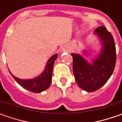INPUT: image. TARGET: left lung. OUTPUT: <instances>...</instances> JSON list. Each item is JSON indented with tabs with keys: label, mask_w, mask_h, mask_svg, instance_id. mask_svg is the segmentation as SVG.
<instances>
[{
	"label": "left lung",
	"mask_w": 122,
	"mask_h": 122,
	"mask_svg": "<svg viewBox=\"0 0 122 122\" xmlns=\"http://www.w3.org/2000/svg\"><path fill=\"white\" fill-rule=\"evenodd\" d=\"M94 33L99 38L102 47L101 52L92 63L80 54H71L75 81L79 87L88 92L100 89L108 81L116 62V49L111 34L103 26L98 27ZM83 54L86 55L85 50Z\"/></svg>",
	"instance_id": "1"
}]
</instances>
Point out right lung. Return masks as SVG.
<instances>
[{
	"mask_svg": "<svg viewBox=\"0 0 122 122\" xmlns=\"http://www.w3.org/2000/svg\"><path fill=\"white\" fill-rule=\"evenodd\" d=\"M58 58V54H54L48 60L45 70L41 73L37 77L29 79H21L20 78L15 77L9 71V73L14 77V79L21 86L29 91L35 93H40L41 92L47 90L51 83L52 77V71L55 60Z\"/></svg>",
	"mask_w": 122,
	"mask_h": 122,
	"instance_id": "add662e5",
	"label": "right lung"
}]
</instances>
